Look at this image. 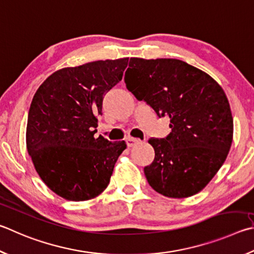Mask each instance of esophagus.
<instances>
[{
	"label": "esophagus",
	"mask_w": 254,
	"mask_h": 254,
	"mask_svg": "<svg viewBox=\"0 0 254 254\" xmlns=\"http://www.w3.org/2000/svg\"><path fill=\"white\" fill-rule=\"evenodd\" d=\"M140 142H141L140 139H135V137H131V136L127 137V147L134 146L135 144H137V143H140Z\"/></svg>",
	"instance_id": "esophagus-1"
}]
</instances>
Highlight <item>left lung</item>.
<instances>
[{
	"instance_id": "obj_1",
	"label": "left lung",
	"mask_w": 254,
	"mask_h": 254,
	"mask_svg": "<svg viewBox=\"0 0 254 254\" xmlns=\"http://www.w3.org/2000/svg\"><path fill=\"white\" fill-rule=\"evenodd\" d=\"M128 91L170 119L164 139L151 137L153 162L144 168L160 194L188 197L200 192L224 163L233 119L222 90L210 75L177 59H130L124 77Z\"/></svg>"
}]
</instances>
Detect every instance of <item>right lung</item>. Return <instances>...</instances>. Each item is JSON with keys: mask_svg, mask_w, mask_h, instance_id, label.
I'll use <instances>...</instances> for the list:
<instances>
[{"mask_svg": "<svg viewBox=\"0 0 254 254\" xmlns=\"http://www.w3.org/2000/svg\"><path fill=\"white\" fill-rule=\"evenodd\" d=\"M128 58L65 67L36 91L27 115L26 146L36 172L58 195L85 201L109 186L124 141L94 137L103 98L122 80Z\"/></svg>", "mask_w": 254, "mask_h": 254, "instance_id": "1", "label": "right lung"}]
</instances>
